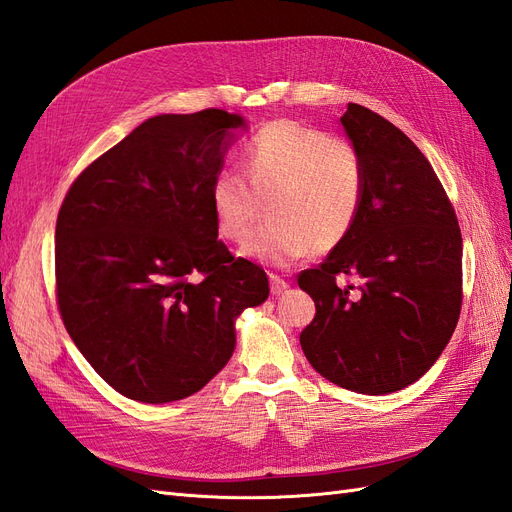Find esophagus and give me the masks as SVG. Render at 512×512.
I'll return each mask as SVG.
<instances>
[{"label": "esophagus", "mask_w": 512, "mask_h": 512, "mask_svg": "<svg viewBox=\"0 0 512 512\" xmlns=\"http://www.w3.org/2000/svg\"><path fill=\"white\" fill-rule=\"evenodd\" d=\"M269 282H271V292L273 294H282V292H286L290 288V284L284 280V277L275 275V273L269 275Z\"/></svg>", "instance_id": "obj_1"}]
</instances>
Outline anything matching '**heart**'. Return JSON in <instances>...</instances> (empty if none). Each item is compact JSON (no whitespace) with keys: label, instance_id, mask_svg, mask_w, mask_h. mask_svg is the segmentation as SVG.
<instances>
[{"label":"heart","instance_id":"1","mask_svg":"<svg viewBox=\"0 0 512 512\" xmlns=\"http://www.w3.org/2000/svg\"><path fill=\"white\" fill-rule=\"evenodd\" d=\"M243 168L211 181V211L220 237L245 241L270 203L272 222L243 245V256L288 267L309 252L329 254L352 232L363 207L365 164L348 138L294 119L262 126L243 149Z\"/></svg>","mask_w":512,"mask_h":512}]
</instances>
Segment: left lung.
Returning a JSON list of instances; mask_svg holds the SVG:
<instances>
[{
	"label": "left lung",
	"mask_w": 512,
	"mask_h": 512,
	"mask_svg": "<svg viewBox=\"0 0 512 512\" xmlns=\"http://www.w3.org/2000/svg\"><path fill=\"white\" fill-rule=\"evenodd\" d=\"M342 126L365 164L363 207L348 239L299 275L316 303L301 348L333 384L389 395L421 378L457 327L461 230L438 175L404 132L352 102Z\"/></svg>",
	"instance_id": "left-lung-1"
}]
</instances>
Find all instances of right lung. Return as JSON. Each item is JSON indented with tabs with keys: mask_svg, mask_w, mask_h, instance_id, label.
Here are the masks:
<instances>
[{
	"mask_svg": "<svg viewBox=\"0 0 512 512\" xmlns=\"http://www.w3.org/2000/svg\"><path fill=\"white\" fill-rule=\"evenodd\" d=\"M239 115H158L74 179L55 228V294L100 378L143 404L190 397L235 350L267 273L218 239L211 181Z\"/></svg>",
	"mask_w": 512,
	"mask_h": 512,
	"instance_id": "right-lung-1",
	"label": "right lung"
}]
</instances>
